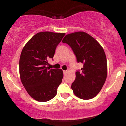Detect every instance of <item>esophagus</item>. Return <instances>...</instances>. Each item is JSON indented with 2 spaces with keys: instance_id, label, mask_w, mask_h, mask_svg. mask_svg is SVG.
Returning a JSON list of instances; mask_svg holds the SVG:
<instances>
[{
  "instance_id": "esophagus-1",
  "label": "esophagus",
  "mask_w": 126,
  "mask_h": 126,
  "mask_svg": "<svg viewBox=\"0 0 126 126\" xmlns=\"http://www.w3.org/2000/svg\"><path fill=\"white\" fill-rule=\"evenodd\" d=\"M63 74L65 75V74H66V73L67 71H63Z\"/></svg>"
}]
</instances>
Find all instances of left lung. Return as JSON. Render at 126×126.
Returning a JSON list of instances; mask_svg holds the SVG:
<instances>
[{"label": "left lung", "instance_id": "obj_1", "mask_svg": "<svg viewBox=\"0 0 126 126\" xmlns=\"http://www.w3.org/2000/svg\"><path fill=\"white\" fill-rule=\"evenodd\" d=\"M63 43L71 47L78 63L83 64L76 72L71 89L76 97L83 99L95 97L101 91L107 76V61L102 46L94 37L84 32L66 35Z\"/></svg>", "mask_w": 126, "mask_h": 126}]
</instances>
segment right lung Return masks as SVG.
<instances>
[{"label":"right lung","mask_w":126,"mask_h":126,"mask_svg":"<svg viewBox=\"0 0 126 126\" xmlns=\"http://www.w3.org/2000/svg\"><path fill=\"white\" fill-rule=\"evenodd\" d=\"M64 33L39 32L25 45L19 63L21 82L31 97L39 102H46L56 95L62 82L61 69L46 66L49 58L53 59L57 46Z\"/></svg>","instance_id":"add662e5"}]
</instances>
